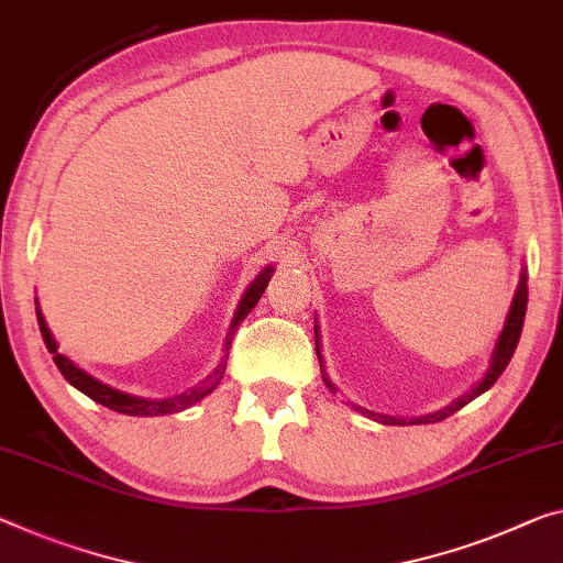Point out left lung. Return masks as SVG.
Listing matches in <instances>:
<instances>
[{
    "mask_svg": "<svg viewBox=\"0 0 563 563\" xmlns=\"http://www.w3.org/2000/svg\"><path fill=\"white\" fill-rule=\"evenodd\" d=\"M526 305H529V289H526V274H521V284H518V289H516V297H514L511 311H508V317H506L504 332H500L496 350H493L490 369L486 372V377H483L481 383L475 385L468 395L461 397V400H457V402H453L451 408H445V410H440V412H432V415H426V418H415V420H410V426H415V422H440V420L451 418L453 412L465 408V405H468L471 400H475V397L483 395L486 390H490L493 383H496V379L500 377V372H504V369L508 367V362H511L514 352H516V344H518V340H521ZM324 383H327V379H324ZM327 385H330V383H327ZM330 387H332V385H330ZM332 390H334V387H332ZM360 410H362V408H360ZM362 412H367L369 418L385 422V426H408V422H405V420L387 418V415H377V412H369V410H362Z\"/></svg>",
    "mask_w": 563,
    "mask_h": 563,
    "instance_id": "left-lung-1",
    "label": "left lung"
}]
</instances>
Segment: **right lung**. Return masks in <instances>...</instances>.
Masks as SVG:
<instances>
[{
  "instance_id": "right-lung-1",
  "label": "right lung",
  "mask_w": 563,
  "mask_h": 563,
  "mask_svg": "<svg viewBox=\"0 0 563 563\" xmlns=\"http://www.w3.org/2000/svg\"><path fill=\"white\" fill-rule=\"evenodd\" d=\"M272 279V269H264L262 274L256 276L252 287H249V291L244 294V299H241L239 305V311H236V319H233L231 324V334L227 340V357H229V350H231V340H233V327H236L241 319H244L249 311H252L256 307V301L262 299V294L266 289V284H269ZM37 322H40V332H42V340H45L47 350L52 354V360H55L57 369L63 372L65 379L70 385H75L77 390L85 393L88 397H92L95 402L106 405V408L115 410V412H123V415H135V418H153V415H170V412H180L186 408H191V405H196L198 400H203L206 395L213 393V387L221 383L223 377V369H227V357H223V362L219 365V369L213 372V375L209 379H203L201 385L191 387V390H186L184 395H176V397H168V400H143V397H133V395H125V393H118L112 390V387L98 383V379L85 375V372L80 367H75L70 360L65 357V354L57 352V344L55 340H52V334L47 330L45 324V317H42V311L37 309Z\"/></svg>"
}]
</instances>
